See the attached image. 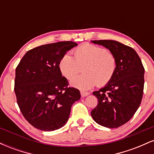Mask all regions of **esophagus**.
<instances>
[{"label":"esophagus","instance_id":"obj_1","mask_svg":"<svg viewBox=\"0 0 154 154\" xmlns=\"http://www.w3.org/2000/svg\"><path fill=\"white\" fill-rule=\"evenodd\" d=\"M80 94H81V96H82V97H85V96H88V95H89L90 93H88V92L81 91Z\"/></svg>","mask_w":154,"mask_h":154}]
</instances>
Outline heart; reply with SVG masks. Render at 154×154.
Returning <instances> with one entry per match:
<instances>
[{
    "mask_svg": "<svg viewBox=\"0 0 154 154\" xmlns=\"http://www.w3.org/2000/svg\"><path fill=\"white\" fill-rule=\"evenodd\" d=\"M75 57L66 54L59 61L63 77L70 79L82 70L84 73L71 80V85L82 91L94 86L103 87L112 79L116 70V59L104 48L85 44L75 49Z\"/></svg>",
    "mask_w": 154,
    "mask_h": 154,
    "instance_id": "1",
    "label": "heart"
}]
</instances>
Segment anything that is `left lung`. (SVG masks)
Instances as JSON below:
<instances>
[{"label": "left lung", "instance_id": "obj_1", "mask_svg": "<svg viewBox=\"0 0 154 154\" xmlns=\"http://www.w3.org/2000/svg\"><path fill=\"white\" fill-rule=\"evenodd\" d=\"M103 45L116 59V70L105 87L93 94L98 98L91 111L96 123L108 128H116L127 123L137 110L143 94L145 69L136 51L115 40H92Z\"/></svg>", "mask_w": 154, "mask_h": 154}]
</instances>
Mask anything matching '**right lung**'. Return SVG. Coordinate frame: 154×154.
Returning <instances> with one entry per match:
<instances>
[{"instance_id":"right-lung-1","label":"right lung","mask_w":154,"mask_h":154,"mask_svg":"<svg viewBox=\"0 0 154 154\" xmlns=\"http://www.w3.org/2000/svg\"><path fill=\"white\" fill-rule=\"evenodd\" d=\"M77 44L63 41L46 44L26 53L16 68L14 92L21 112L33 127L54 131L68 121L79 90L68 87L59 69L62 56Z\"/></svg>"}]
</instances>
